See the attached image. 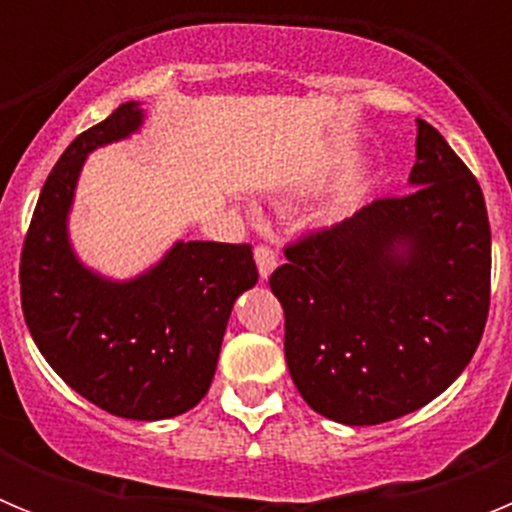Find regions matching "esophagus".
I'll return each instance as SVG.
<instances>
[{"instance_id": "34e87169", "label": "esophagus", "mask_w": 512, "mask_h": 512, "mask_svg": "<svg viewBox=\"0 0 512 512\" xmlns=\"http://www.w3.org/2000/svg\"><path fill=\"white\" fill-rule=\"evenodd\" d=\"M253 259H256V266H259L261 279H269V274L277 269V251L269 246H256L253 248Z\"/></svg>"}]
</instances>
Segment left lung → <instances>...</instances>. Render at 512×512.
<instances>
[{"label": "left lung", "instance_id": "8db88e82", "mask_svg": "<svg viewBox=\"0 0 512 512\" xmlns=\"http://www.w3.org/2000/svg\"><path fill=\"white\" fill-rule=\"evenodd\" d=\"M410 187L287 246V264L269 277L284 307L292 382L336 423L377 425L428 405L464 372L485 333V197L425 120Z\"/></svg>", "mask_w": 512, "mask_h": 512}]
</instances>
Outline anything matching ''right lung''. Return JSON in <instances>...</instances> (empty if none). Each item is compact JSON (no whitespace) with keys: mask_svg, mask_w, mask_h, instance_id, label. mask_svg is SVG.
Listing matches in <instances>:
<instances>
[{"mask_svg":"<svg viewBox=\"0 0 512 512\" xmlns=\"http://www.w3.org/2000/svg\"><path fill=\"white\" fill-rule=\"evenodd\" d=\"M138 102L76 135L48 174L20 259V295L35 346L71 390L130 420L192 410L210 390L230 310L259 282L248 243L176 241L128 282L79 261L69 212L89 153L143 125Z\"/></svg>","mask_w":512,"mask_h":512,"instance_id":"right-lung-1","label":"right lung"}]
</instances>
